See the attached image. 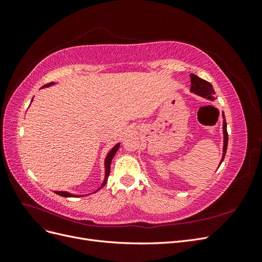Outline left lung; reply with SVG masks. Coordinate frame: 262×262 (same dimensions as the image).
<instances>
[{
	"label": "left lung",
	"mask_w": 262,
	"mask_h": 262,
	"mask_svg": "<svg viewBox=\"0 0 262 262\" xmlns=\"http://www.w3.org/2000/svg\"><path fill=\"white\" fill-rule=\"evenodd\" d=\"M190 78H191V87H190V91L192 93L199 95L201 97L207 98L209 100H214V92L213 87L211 85V83H209L208 81L202 80L199 76H196L194 74H190ZM223 134H224V146H223V156H222V160L220 165L223 162L225 154H226V149H227V143H228V134H227V130H226V121H225V117L223 114Z\"/></svg>",
	"instance_id": "obj_1"
}]
</instances>
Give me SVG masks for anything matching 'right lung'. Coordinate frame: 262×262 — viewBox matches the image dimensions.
<instances>
[{
    "mask_svg": "<svg viewBox=\"0 0 262 262\" xmlns=\"http://www.w3.org/2000/svg\"><path fill=\"white\" fill-rule=\"evenodd\" d=\"M53 84H54V83L46 84L43 87H48V86L53 85ZM119 146H120V143L116 144V145L113 147V149L110 150V152L108 153V155H107V157H106V160H105V179H104V182H102L101 187H100L98 190H100L102 187H104V186L107 184V179H108V176H109V173H110V165H112V161H113V158H114L115 154L117 153V150L119 149ZM54 192L57 193V194H59V195H61V196H68V198H74V196L76 198V196H77L76 194L69 193V192H67V191H54Z\"/></svg>",
    "mask_w": 262,
    "mask_h": 262,
    "instance_id": "obj_1",
    "label": "right lung"
}]
</instances>
